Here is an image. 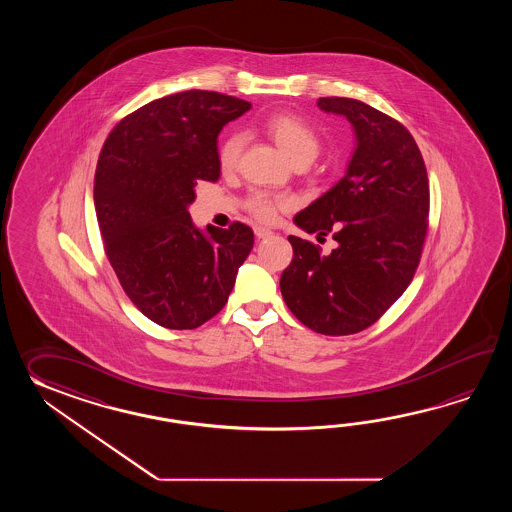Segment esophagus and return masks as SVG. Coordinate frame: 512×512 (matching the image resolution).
<instances>
[{
  "instance_id": "34e87169",
  "label": "esophagus",
  "mask_w": 512,
  "mask_h": 512,
  "mask_svg": "<svg viewBox=\"0 0 512 512\" xmlns=\"http://www.w3.org/2000/svg\"><path fill=\"white\" fill-rule=\"evenodd\" d=\"M254 234H256L258 238H269L272 234V230L265 229V227H256Z\"/></svg>"
}]
</instances>
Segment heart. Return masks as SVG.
<instances>
[{
  "instance_id": "obj_1",
  "label": "heart",
  "mask_w": 512,
  "mask_h": 512,
  "mask_svg": "<svg viewBox=\"0 0 512 512\" xmlns=\"http://www.w3.org/2000/svg\"><path fill=\"white\" fill-rule=\"evenodd\" d=\"M263 128L294 164L311 163L318 155L320 150L318 133L294 113H287V111L272 113L263 122ZM243 148H245V135L230 133L229 137H225L219 144V168L223 172H232L240 163ZM289 205L291 201L287 197L272 196L269 192H254L247 201V207L251 210L252 216H256L260 221H272L278 208L289 207Z\"/></svg>"
}]
</instances>
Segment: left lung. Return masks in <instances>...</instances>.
Returning a JSON list of instances; mask_svg holds the SVG:
<instances>
[{"label":"left lung","instance_id":"left-lung-1","mask_svg":"<svg viewBox=\"0 0 512 512\" xmlns=\"http://www.w3.org/2000/svg\"><path fill=\"white\" fill-rule=\"evenodd\" d=\"M318 108L351 122L357 148L348 172L294 223L337 249L320 254L289 236L293 261L282 272L287 307L316 333L353 335L381 318L412 282L421 260L430 188L425 161L399 120L355 98H318Z\"/></svg>","mask_w":512,"mask_h":512}]
</instances>
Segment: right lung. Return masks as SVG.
I'll list each match as a JSON object with an SVG mask.
<instances>
[{
	"mask_svg": "<svg viewBox=\"0 0 512 512\" xmlns=\"http://www.w3.org/2000/svg\"><path fill=\"white\" fill-rule=\"evenodd\" d=\"M251 104L216 91L157 98L120 120L98 155L95 210L124 293L152 322L196 329L229 300L254 232L194 227L199 181L219 179L218 135Z\"/></svg>",
	"mask_w": 512,
	"mask_h": 512,
	"instance_id": "add662e5",
	"label": "right lung"
}]
</instances>
